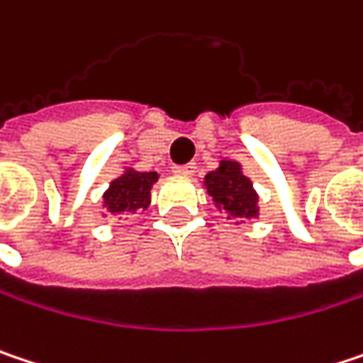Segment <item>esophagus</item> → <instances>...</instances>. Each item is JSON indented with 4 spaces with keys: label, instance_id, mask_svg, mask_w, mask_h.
<instances>
[{
    "label": "esophagus",
    "instance_id": "esophagus-1",
    "mask_svg": "<svg viewBox=\"0 0 363 363\" xmlns=\"http://www.w3.org/2000/svg\"><path fill=\"white\" fill-rule=\"evenodd\" d=\"M174 174H181V177H191L195 172V164H182V166H174L172 168Z\"/></svg>",
    "mask_w": 363,
    "mask_h": 363
}]
</instances>
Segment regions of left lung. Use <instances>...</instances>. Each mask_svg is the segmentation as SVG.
<instances>
[{
    "instance_id": "left-lung-1",
    "label": "left lung",
    "mask_w": 363,
    "mask_h": 363,
    "mask_svg": "<svg viewBox=\"0 0 363 363\" xmlns=\"http://www.w3.org/2000/svg\"><path fill=\"white\" fill-rule=\"evenodd\" d=\"M206 189L212 195L218 210L228 212L233 218H255L259 214L257 193L239 162L222 160L220 166L206 174Z\"/></svg>"
}]
</instances>
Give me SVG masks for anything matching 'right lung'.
Instances as JSON below:
<instances>
[{
    "mask_svg": "<svg viewBox=\"0 0 363 363\" xmlns=\"http://www.w3.org/2000/svg\"><path fill=\"white\" fill-rule=\"evenodd\" d=\"M155 181L157 172H139L126 168L124 174L110 182V189L104 193V208L114 216L147 210L151 201V186Z\"/></svg>",
    "mask_w": 363,
    "mask_h": 363,
    "instance_id": "1",
    "label": "right lung"
}]
</instances>
